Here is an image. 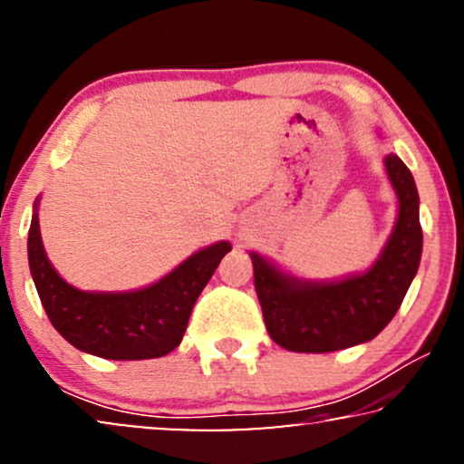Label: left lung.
<instances>
[{"label":"left lung","instance_id":"left-lung-1","mask_svg":"<svg viewBox=\"0 0 464 464\" xmlns=\"http://www.w3.org/2000/svg\"><path fill=\"white\" fill-rule=\"evenodd\" d=\"M399 200L391 238L363 275L316 283L291 276L249 253L270 338L291 353H332L370 342L389 325L414 281L422 253L418 189L395 154L384 158Z\"/></svg>","mask_w":464,"mask_h":464}]
</instances>
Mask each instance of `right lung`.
Masks as SVG:
<instances>
[{
	"label": "right lung",
	"instance_id": "add662e5",
	"mask_svg": "<svg viewBox=\"0 0 464 464\" xmlns=\"http://www.w3.org/2000/svg\"><path fill=\"white\" fill-rule=\"evenodd\" d=\"M230 249L221 240L189 256L150 287L105 294L75 289L53 268L42 245L37 200L27 240L31 276L56 332L78 351L113 361L156 359L175 351L200 291Z\"/></svg>",
	"mask_w": 464,
	"mask_h": 464
}]
</instances>
